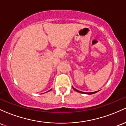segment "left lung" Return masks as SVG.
<instances>
[{
    "label": "left lung",
    "mask_w": 126,
    "mask_h": 126,
    "mask_svg": "<svg viewBox=\"0 0 126 126\" xmlns=\"http://www.w3.org/2000/svg\"><path fill=\"white\" fill-rule=\"evenodd\" d=\"M73 88H74V90H75L76 92H79V93H85V94H92L96 93V92H90V93H84V92H80V91H79V90H78L75 89V88H74V87H73Z\"/></svg>",
    "instance_id": "left-lung-1"
}]
</instances>
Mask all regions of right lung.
<instances>
[{"mask_svg":"<svg viewBox=\"0 0 126 126\" xmlns=\"http://www.w3.org/2000/svg\"><path fill=\"white\" fill-rule=\"evenodd\" d=\"M51 90H52V89H51V90H49V91H48V92H49V91H51Z\"/></svg>","mask_w":126,"mask_h":126,"instance_id":"1","label":"right lung"}]
</instances>
